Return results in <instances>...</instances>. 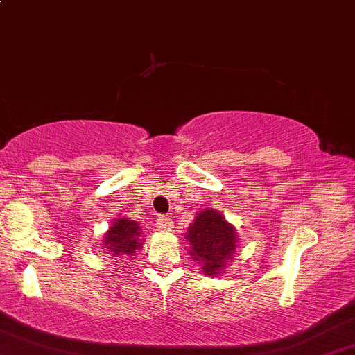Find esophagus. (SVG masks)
<instances>
[{
	"mask_svg": "<svg viewBox=\"0 0 355 355\" xmlns=\"http://www.w3.org/2000/svg\"><path fill=\"white\" fill-rule=\"evenodd\" d=\"M157 230H159L160 233H170L173 230V221L168 218V216H160L159 220H157Z\"/></svg>",
	"mask_w": 355,
	"mask_h": 355,
	"instance_id": "1",
	"label": "esophagus"
}]
</instances>
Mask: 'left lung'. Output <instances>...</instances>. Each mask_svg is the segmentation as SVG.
I'll use <instances>...</instances> for the list:
<instances>
[{
  "label": "left lung",
  "instance_id": "1",
  "mask_svg": "<svg viewBox=\"0 0 355 355\" xmlns=\"http://www.w3.org/2000/svg\"><path fill=\"white\" fill-rule=\"evenodd\" d=\"M189 243L187 253L200 264L205 276H220L228 263L236 256V228L213 208L196 213L193 223L185 233Z\"/></svg>",
  "mask_w": 355,
  "mask_h": 355
}]
</instances>
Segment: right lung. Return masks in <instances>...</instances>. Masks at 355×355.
Here are the masks:
<instances>
[{"label": "right lung", "mask_w": 355, "mask_h": 355, "mask_svg": "<svg viewBox=\"0 0 355 355\" xmlns=\"http://www.w3.org/2000/svg\"><path fill=\"white\" fill-rule=\"evenodd\" d=\"M142 246V228L137 221L127 216L114 220L102 238V250H105L112 259L134 256Z\"/></svg>", "instance_id": "add662e5"}]
</instances>
